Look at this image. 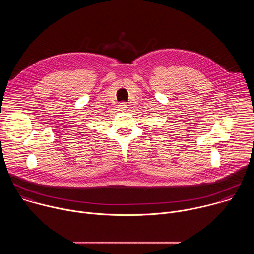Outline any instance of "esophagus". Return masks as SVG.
<instances>
[{"label":"esophagus","mask_w":254,"mask_h":254,"mask_svg":"<svg viewBox=\"0 0 254 254\" xmlns=\"http://www.w3.org/2000/svg\"><path fill=\"white\" fill-rule=\"evenodd\" d=\"M119 108L121 111H126L127 108V102H121L119 103Z\"/></svg>","instance_id":"1"}]
</instances>
